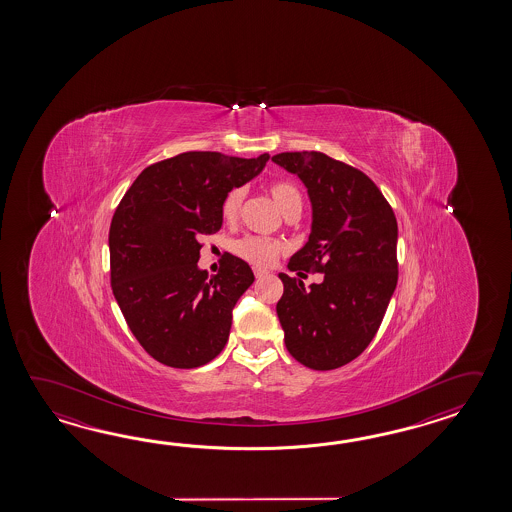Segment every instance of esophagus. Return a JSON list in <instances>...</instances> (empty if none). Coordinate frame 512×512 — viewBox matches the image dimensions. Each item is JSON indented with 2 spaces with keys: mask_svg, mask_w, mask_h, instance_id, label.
<instances>
[{
  "mask_svg": "<svg viewBox=\"0 0 512 512\" xmlns=\"http://www.w3.org/2000/svg\"><path fill=\"white\" fill-rule=\"evenodd\" d=\"M265 274H269V272L263 271V269H254V276H256V278H263Z\"/></svg>",
  "mask_w": 512,
  "mask_h": 512,
  "instance_id": "1",
  "label": "esophagus"
}]
</instances>
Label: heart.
Wrapping results in <instances>:
<instances>
[{"label": "heart", "mask_w": 512, "mask_h": 512, "mask_svg": "<svg viewBox=\"0 0 512 512\" xmlns=\"http://www.w3.org/2000/svg\"><path fill=\"white\" fill-rule=\"evenodd\" d=\"M269 194H271L272 201L276 203V207L282 210V214L293 210V208H302V194L289 181H274L269 185ZM243 196H245L243 188H232L230 192H227V196L223 197V203H221V216L227 221H234L238 218ZM232 251L256 267H267L282 252V243L269 240V238H261V236H245L241 240L234 241Z\"/></svg>", "instance_id": "heart-1"}]
</instances>
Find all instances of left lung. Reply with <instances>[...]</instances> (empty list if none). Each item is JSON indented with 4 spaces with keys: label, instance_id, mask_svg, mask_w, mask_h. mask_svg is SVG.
I'll list each match as a JSON object with an SVG mask.
<instances>
[{
    "label": "left lung",
    "instance_id": "8db88e82",
    "mask_svg": "<svg viewBox=\"0 0 512 512\" xmlns=\"http://www.w3.org/2000/svg\"><path fill=\"white\" fill-rule=\"evenodd\" d=\"M311 201V234L289 271L324 272L322 283L280 274L276 313L285 348L311 370H335L368 348L397 285V219L370 177L326 153H278Z\"/></svg>",
    "mask_w": 512,
    "mask_h": 512
}]
</instances>
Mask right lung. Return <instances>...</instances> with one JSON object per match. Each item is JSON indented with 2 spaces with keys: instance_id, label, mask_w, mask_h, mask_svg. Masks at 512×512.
Masks as SVG:
<instances>
[{
  "instance_id": "add662e5",
  "label": "right lung",
  "mask_w": 512,
  "mask_h": 512,
  "mask_svg": "<svg viewBox=\"0 0 512 512\" xmlns=\"http://www.w3.org/2000/svg\"><path fill=\"white\" fill-rule=\"evenodd\" d=\"M267 161L269 153H179L142 170L115 210L111 289L131 333L164 366L199 368L225 348L232 309L254 274L229 254L208 276L197 265L199 238L221 229L223 197L260 175Z\"/></svg>"
}]
</instances>
